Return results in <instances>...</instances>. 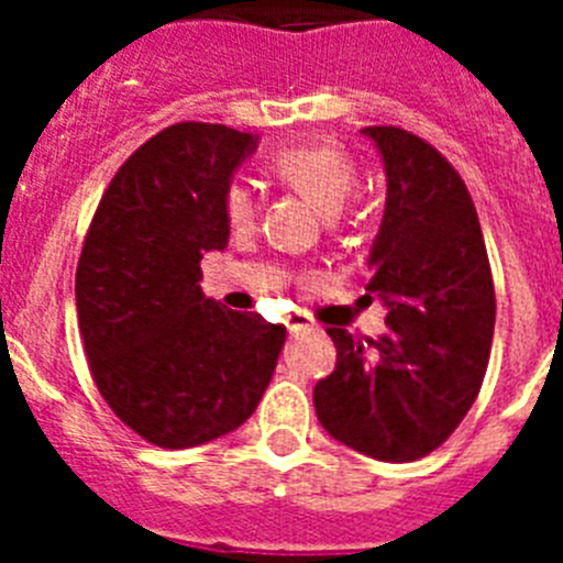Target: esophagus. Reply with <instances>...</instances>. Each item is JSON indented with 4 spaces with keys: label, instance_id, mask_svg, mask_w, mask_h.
Masks as SVG:
<instances>
[{
    "label": "esophagus",
    "instance_id": "obj_1",
    "mask_svg": "<svg viewBox=\"0 0 563 563\" xmlns=\"http://www.w3.org/2000/svg\"><path fill=\"white\" fill-rule=\"evenodd\" d=\"M285 327L290 330V335H298V332L312 330V318L307 316V312L296 310V312H290V316L285 318Z\"/></svg>",
    "mask_w": 563,
    "mask_h": 563
}]
</instances>
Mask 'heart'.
<instances>
[{
    "label": "heart",
    "instance_id": "heart-1",
    "mask_svg": "<svg viewBox=\"0 0 563 563\" xmlns=\"http://www.w3.org/2000/svg\"><path fill=\"white\" fill-rule=\"evenodd\" d=\"M278 183L310 200L324 217H335L357 186V166L350 154L332 143H298L278 148L267 161ZM256 200L245 183H231L225 194V217L233 228H247Z\"/></svg>",
    "mask_w": 563,
    "mask_h": 563
}]
</instances>
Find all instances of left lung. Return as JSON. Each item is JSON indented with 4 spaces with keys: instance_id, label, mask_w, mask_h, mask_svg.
Listing matches in <instances>:
<instances>
[{
    "instance_id": "8db88e82",
    "label": "left lung",
    "mask_w": 563,
    "mask_h": 563,
    "mask_svg": "<svg viewBox=\"0 0 563 563\" xmlns=\"http://www.w3.org/2000/svg\"><path fill=\"white\" fill-rule=\"evenodd\" d=\"M386 174V208L366 290L389 332L361 341L332 327L335 372L312 402L330 437L383 462H411L449 440L479 395L496 324L485 239L451 163L397 126L361 129Z\"/></svg>"
}]
</instances>
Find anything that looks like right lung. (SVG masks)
<instances>
[{"label": "right lung", "mask_w": 563, "mask_h": 563, "mask_svg": "<svg viewBox=\"0 0 563 563\" xmlns=\"http://www.w3.org/2000/svg\"><path fill=\"white\" fill-rule=\"evenodd\" d=\"M258 134L174 123L114 174L76 273L78 330L109 409L161 449L231 434L256 411L285 327L206 298L200 262L231 236L225 194Z\"/></svg>", "instance_id": "add662e5"}]
</instances>
